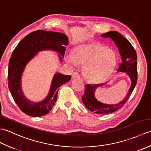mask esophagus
Listing matches in <instances>:
<instances>
[{
	"label": "esophagus",
	"instance_id": "34e87169",
	"mask_svg": "<svg viewBox=\"0 0 151 151\" xmlns=\"http://www.w3.org/2000/svg\"><path fill=\"white\" fill-rule=\"evenodd\" d=\"M78 76H79V75L77 72H74L73 73L72 78H76V77H78Z\"/></svg>",
	"mask_w": 151,
	"mask_h": 151
}]
</instances>
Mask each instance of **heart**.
<instances>
[{
	"instance_id": "obj_1",
	"label": "heart",
	"mask_w": 151,
	"mask_h": 151,
	"mask_svg": "<svg viewBox=\"0 0 151 151\" xmlns=\"http://www.w3.org/2000/svg\"><path fill=\"white\" fill-rule=\"evenodd\" d=\"M67 61L72 65H84L85 78L99 82L107 77L114 69L116 59L114 53L107 47L97 43H84L76 46Z\"/></svg>"
}]
</instances>
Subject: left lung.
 I'll return each mask as SVG.
<instances>
[{"instance_id": "1", "label": "left lung", "mask_w": 151, "mask_h": 151, "mask_svg": "<svg viewBox=\"0 0 151 151\" xmlns=\"http://www.w3.org/2000/svg\"><path fill=\"white\" fill-rule=\"evenodd\" d=\"M102 37H110L118 47L121 56L122 63L117 69L119 72H124L131 80V86L126 97L123 101L115 104H104L98 101L95 97L96 89L101 87L104 84H91L85 86L84 94L82 96V101L85 106L89 110L95 114H108L119 110L126 103L130 97L134 88L137 84V54L135 49L128 40L116 31H110L102 34Z\"/></svg>"}]
</instances>
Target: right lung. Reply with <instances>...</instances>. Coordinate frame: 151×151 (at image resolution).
Listing matches in <instances>:
<instances>
[{
	"label": "right lung",
	"mask_w": 151,
	"mask_h": 151,
	"mask_svg": "<svg viewBox=\"0 0 151 151\" xmlns=\"http://www.w3.org/2000/svg\"><path fill=\"white\" fill-rule=\"evenodd\" d=\"M68 44V38L63 33L38 30L25 36L13 51L9 61L8 87L15 103L25 114L41 117L49 114L56 102L58 88L71 78L70 75L56 73L47 97L41 102H33L25 97L21 88V76L25 66L37 52L45 50L60 53L62 62Z\"/></svg>",
	"instance_id": "obj_1"
}]
</instances>
